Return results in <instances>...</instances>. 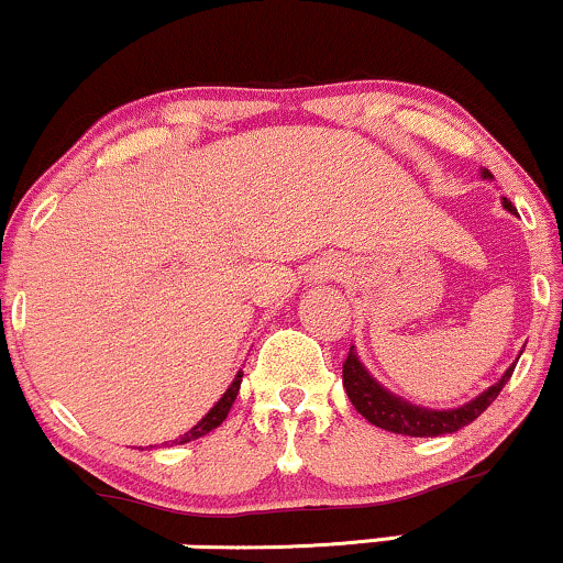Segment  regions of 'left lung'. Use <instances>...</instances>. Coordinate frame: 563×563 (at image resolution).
Returning a JSON list of instances; mask_svg holds the SVG:
<instances>
[{
	"label": "left lung",
	"mask_w": 563,
	"mask_h": 563,
	"mask_svg": "<svg viewBox=\"0 0 563 563\" xmlns=\"http://www.w3.org/2000/svg\"><path fill=\"white\" fill-rule=\"evenodd\" d=\"M482 176L493 178L490 170H482ZM504 205L511 213H517V208H514L506 197ZM514 368H517V363H514L493 387H487L479 398L468 400L466 406L461 408H451V411H432V408H419L402 398H395L393 393H387V389L361 366L353 347H350L347 358L342 363V385H345V393L350 402L355 406V411H358L366 421H372L374 427L387 429V432L395 434H408V438H440V434L459 432L461 427L472 424L477 416H482V411H487V406L498 398L500 389H504L506 382L511 379Z\"/></svg>",
	"instance_id": "1"
}]
</instances>
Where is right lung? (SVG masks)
Here are the masks:
<instances>
[{"label":"right lung","mask_w":563,"mask_h":563,"mask_svg":"<svg viewBox=\"0 0 563 563\" xmlns=\"http://www.w3.org/2000/svg\"><path fill=\"white\" fill-rule=\"evenodd\" d=\"M240 385H242V372L236 374V379H234V382H231V387L227 389V393H223V398L218 400L216 406L210 408L208 413H205V419H202V421H197V424L191 427L189 432L184 434V438H178V440H174V442H178V445H181V442L197 440V438H202V434L213 432L216 427H221V424H223V419H227L229 411H231V406H234L236 395H240Z\"/></svg>","instance_id":"right-lung-1"}]
</instances>
